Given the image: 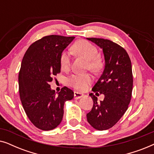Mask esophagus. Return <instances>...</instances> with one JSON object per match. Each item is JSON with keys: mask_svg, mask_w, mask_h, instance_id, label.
<instances>
[{"mask_svg": "<svg viewBox=\"0 0 154 154\" xmlns=\"http://www.w3.org/2000/svg\"><path fill=\"white\" fill-rule=\"evenodd\" d=\"M83 96V94L80 93V92H74V99H75V100L81 98Z\"/></svg>", "mask_w": 154, "mask_h": 154, "instance_id": "1", "label": "esophagus"}]
</instances>
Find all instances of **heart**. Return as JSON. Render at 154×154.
Segmentation results:
<instances>
[{
	"mask_svg": "<svg viewBox=\"0 0 154 154\" xmlns=\"http://www.w3.org/2000/svg\"><path fill=\"white\" fill-rule=\"evenodd\" d=\"M72 51L79 55L83 56L88 60V68L92 71H97L100 67L97 48L91 43L85 40L77 41L72 48ZM61 68L66 70L71 64V53L68 50H64L60 58ZM92 82V77L89 74L75 73L67 79V83L71 87L79 91L85 90Z\"/></svg>",
	"mask_w": 154,
	"mask_h": 154,
	"instance_id": "obj_1",
	"label": "heart"
}]
</instances>
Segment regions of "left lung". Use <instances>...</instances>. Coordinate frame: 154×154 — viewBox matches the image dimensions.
<instances>
[{
    "instance_id": "8db88e82",
    "label": "left lung",
    "mask_w": 154,
    "mask_h": 154,
    "mask_svg": "<svg viewBox=\"0 0 154 154\" xmlns=\"http://www.w3.org/2000/svg\"><path fill=\"white\" fill-rule=\"evenodd\" d=\"M87 39L102 48L105 60L102 74L92 89L97 96L104 94V99L97 102L94 94H89L93 106L87 113V120L94 129L108 130L121 119L130 102L133 85L131 61L125 50L113 41L96 38Z\"/></svg>"
}]
</instances>
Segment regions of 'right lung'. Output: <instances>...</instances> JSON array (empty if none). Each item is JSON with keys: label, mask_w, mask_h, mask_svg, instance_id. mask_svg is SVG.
Returning a JSON list of instances; mask_svg holds the SVG:
<instances>
[{"label": "right lung", "mask_w": 154, "mask_h": 154, "mask_svg": "<svg viewBox=\"0 0 154 154\" xmlns=\"http://www.w3.org/2000/svg\"><path fill=\"white\" fill-rule=\"evenodd\" d=\"M75 37L50 35L29 46L19 73V92L26 116L35 127L51 130L62 121L64 104L73 98L66 87L58 94L50 88L52 77L60 73L62 52Z\"/></svg>", "instance_id": "1"}]
</instances>
